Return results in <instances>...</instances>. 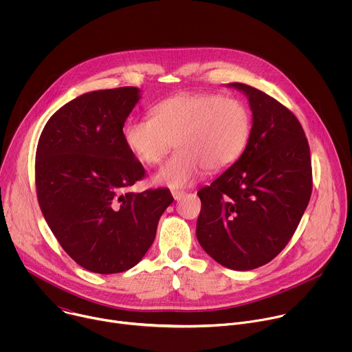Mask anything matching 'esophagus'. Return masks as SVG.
I'll return each instance as SVG.
<instances>
[{
    "mask_svg": "<svg viewBox=\"0 0 352 352\" xmlns=\"http://www.w3.org/2000/svg\"><path fill=\"white\" fill-rule=\"evenodd\" d=\"M171 193H173V196H174V199H175V200H179V199L185 195V192H184V190H173Z\"/></svg>",
    "mask_w": 352,
    "mask_h": 352,
    "instance_id": "34e87169",
    "label": "esophagus"
}]
</instances>
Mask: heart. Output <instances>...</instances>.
<instances>
[{"label": "heart", "instance_id": "heart-1", "mask_svg": "<svg viewBox=\"0 0 352 352\" xmlns=\"http://www.w3.org/2000/svg\"><path fill=\"white\" fill-rule=\"evenodd\" d=\"M152 117L131 120L124 142L143 164L156 166L178 152L159 170L155 181L182 188L197 179L204 168L221 171L243 153L250 135V113L242 100L212 93H185L162 100Z\"/></svg>", "mask_w": 352, "mask_h": 352}]
</instances>
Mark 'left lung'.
I'll list each match as a JSON object with an SVG mask.
<instances>
[{"mask_svg": "<svg viewBox=\"0 0 352 352\" xmlns=\"http://www.w3.org/2000/svg\"><path fill=\"white\" fill-rule=\"evenodd\" d=\"M249 98L254 124L241 157L197 192L196 236L220 265L252 270L292 238L312 193L311 150L298 118L259 89L232 83Z\"/></svg>", "mask_w": 352, "mask_h": 352, "instance_id": "obj_1", "label": "left lung"}]
</instances>
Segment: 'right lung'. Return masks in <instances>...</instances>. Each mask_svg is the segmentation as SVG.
I'll list each match as a JSON object with an SVG mask.
<instances>
[{
	"label": "right lung",
	"mask_w": 352,
	"mask_h": 352,
	"mask_svg": "<svg viewBox=\"0 0 352 352\" xmlns=\"http://www.w3.org/2000/svg\"><path fill=\"white\" fill-rule=\"evenodd\" d=\"M138 100L133 86L85 93L52 116L37 143L40 210L65 252L93 273L133 267L174 200L168 189L126 190L144 178L122 131Z\"/></svg>",
	"instance_id": "add662e5"
}]
</instances>
